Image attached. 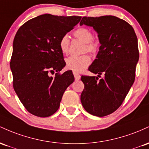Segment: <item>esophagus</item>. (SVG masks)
<instances>
[{
    "label": "esophagus",
    "mask_w": 149,
    "mask_h": 149,
    "mask_svg": "<svg viewBox=\"0 0 149 149\" xmlns=\"http://www.w3.org/2000/svg\"><path fill=\"white\" fill-rule=\"evenodd\" d=\"M73 74H74V76L75 80L80 79V77H81V76H80V75L78 74L77 72H73Z\"/></svg>",
    "instance_id": "esophagus-1"
}]
</instances>
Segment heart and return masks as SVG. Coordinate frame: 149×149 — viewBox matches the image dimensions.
Instances as JSON below:
<instances>
[{
	"instance_id": "heart-1",
	"label": "heart",
	"mask_w": 149,
	"mask_h": 149,
	"mask_svg": "<svg viewBox=\"0 0 149 149\" xmlns=\"http://www.w3.org/2000/svg\"><path fill=\"white\" fill-rule=\"evenodd\" d=\"M74 36L83 43H86V50L91 54H96L98 50V44L93 41V34L89 29L81 27L75 30ZM59 46L61 52L67 54L69 51L70 39L68 35L65 34L62 36L59 41ZM91 58L87 55L81 56H71L66 60V65L68 68L76 72H81L86 69L91 64Z\"/></svg>"
}]
</instances>
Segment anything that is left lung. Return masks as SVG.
<instances>
[{
	"mask_svg": "<svg viewBox=\"0 0 149 149\" xmlns=\"http://www.w3.org/2000/svg\"><path fill=\"white\" fill-rule=\"evenodd\" d=\"M79 24L92 26L101 43L88 69L98 75L81 77V104L90 114L106 116L121 106L134 81L139 58L137 37L131 25L115 16L84 17ZM101 74L104 77L98 80Z\"/></svg>",
	"mask_w": 149,
	"mask_h": 149,
	"instance_id": "1",
	"label": "left lung"
}]
</instances>
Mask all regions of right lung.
Instances as JSON below:
<instances>
[{"instance_id":"add662e5","label":"right lung","mask_w":149,"mask_h":149,"mask_svg":"<svg viewBox=\"0 0 149 149\" xmlns=\"http://www.w3.org/2000/svg\"><path fill=\"white\" fill-rule=\"evenodd\" d=\"M81 17L44 14L19 27L13 41L10 69L13 87L24 108L31 114L49 117L59 108L66 88L74 81L65 66L59 41L79 23Z\"/></svg>"}]
</instances>
